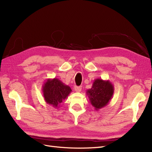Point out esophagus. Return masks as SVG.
<instances>
[{
	"instance_id": "obj_1",
	"label": "esophagus",
	"mask_w": 152,
	"mask_h": 152,
	"mask_svg": "<svg viewBox=\"0 0 152 152\" xmlns=\"http://www.w3.org/2000/svg\"><path fill=\"white\" fill-rule=\"evenodd\" d=\"M74 89H75V91L77 92H80L81 91V90H82V87H81V86H79V87L75 86V87H74Z\"/></svg>"
}]
</instances>
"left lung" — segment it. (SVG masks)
I'll list each match as a JSON object with an SVG mask.
<instances>
[{
  "label": "left lung",
  "instance_id": "obj_1",
  "mask_svg": "<svg viewBox=\"0 0 152 152\" xmlns=\"http://www.w3.org/2000/svg\"><path fill=\"white\" fill-rule=\"evenodd\" d=\"M114 86L108 80L96 78L93 82L92 88L87 90L86 94L92 106L98 111L106 106L113 98Z\"/></svg>",
  "mask_w": 152,
  "mask_h": 152
}]
</instances>
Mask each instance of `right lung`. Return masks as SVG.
<instances>
[{
  "label": "right lung",
  "mask_w": 152,
  "mask_h": 152,
  "mask_svg": "<svg viewBox=\"0 0 152 152\" xmlns=\"http://www.w3.org/2000/svg\"><path fill=\"white\" fill-rule=\"evenodd\" d=\"M42 92L46 102L58 108L62 101L69 96L72 89L58 78H48L43 83Z\"/></svg>",
  "instance_id": "right-lung-1"
}]
</instances>
